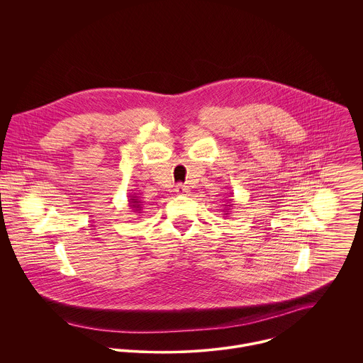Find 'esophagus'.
I'll list each match as a JSON object with an SVG mask.
<instances>
[{"label": "esophagus", "instance_id": "esophagus-1", "mask_svg": "<svg viewBox=\"0 0 363 363\" xmlns=\"http://www.w3.org/2000/svg\"><path fill=\"white\" fill-rule=\"evenodd\" d=\"M174 191H176L179 196H187V194H190V189H189L187 186H184V184H177L176 189H174Z\"/></svg>", "mask_w": 363, "mask_h": 363}]
</instances>
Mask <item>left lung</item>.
I'll use <instances>...</instances> for the list:
<instances>
[{
	"mask_svg": "<svg viewBox=\"0 0 363 363\" xmlns=\"http://www.w3.org/2000/svg\"><path fill=\"white\" fill-rule=\"evenodd\" d=\"M230 201H232V200H230ZM230 206H233V204H223V207L225 208L230 207ZM228 212H229V211H225V215H228Z\"/></svg>",
	"mask_w": 363,
	"mask_h": 363,
	"instance_id": "8db88e82",
	"label": "left lung"
}]
</instances>
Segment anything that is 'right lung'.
Segmentation results:
<instances>
[{"label":"right lung","mask_w":363,"mask_h":363,"mask_svg":"<svg viewBox=\"0 0 363 363\" xmlns=\"http://www.w3.org/2000/svg\"><path fill=\"white\" fill-rule=\"evenodd\" d=\"M128 207L133 209V212H135V213H141L143 211H144V204H143V201L137 197V194L134 193V194H130L128 196Z\"/></svg>","instance_id":"add662e5"}]
</instances>
